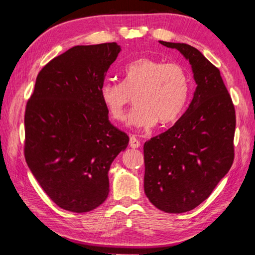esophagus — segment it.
Here are the masks:
<instances>
[{
  "label": "esophagus",
  "instance_id": "esophagus-1",
  "mask_svg": "<svg viewBox=\"0 0 255 255\" xmlns=\"http://www.w3.org/2000/svg\"><path fill=\"white\" fill-rule=\"evenodd\" d=\"M129 146H130L131 148H138L140 146V141L138 140L135 136H131L129 138Z\"/></svg>",
  "mask_w": 255,
  "mask_h": 255
}]
</instances>
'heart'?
Instances as JSON below:
<instances>
[{"instance_id":"heart-1","label":"heart","mask_w":255,"mask_h":255,"mask_svg":"<svg viewBox=\"0 0 255 255\" xmlns=\"http://www.w3.org/2000/svg\"><path fill=\"white\" fill-rule=\"evenodd\" d=\"M190 88L189 73L182 65L140 57L124 67L122 84L102 83L100 98L108 115L116 122H123L130 94L135 93L137 106L128 115L127 124L148 129L157 122H176L187 107Z\"/></svg>"}]
</instances>
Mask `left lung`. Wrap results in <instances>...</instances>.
I'll list each match as a JSON object with an SVG mask.
<instances>
[{
  "label": "left lung",
  "instance_id": "8db88e82",
  "mask_svg": "<svg viewBox=\"0 0 255 255\" xmlns=\"http://www.w3.org/2000/svg\"><path fill=\"white\" fill-rule=\"evenodd\" d=\"M159 44L189 60L197 88L182 117L144 144V190L159 210L181 214L205 201L230 171L235 109L221 72L199 50L179 42Z\"/></svg>",
  "mask_w": 255,
  "mask_h": 255
}]
</instances>
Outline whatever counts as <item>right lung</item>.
<instances>
[{
    "label": "right lung",
    "instance_id": "right-lung-1",
    "mask_svg": "<svg viewBox=\"0 0 255 255\" xmlns=\"http://www.w3.org/2000/svg\"><path fill=\"white\" fill-rule=\"evenodd\" d=\"M120 50L116 42L72 47L42 67L25 107V162L47 196L73 213L107 199L111 163L128 146L100 98Z\"/></svg>",
    "mask_w": 255,
    "mask_h": 255
}]
</instances>
